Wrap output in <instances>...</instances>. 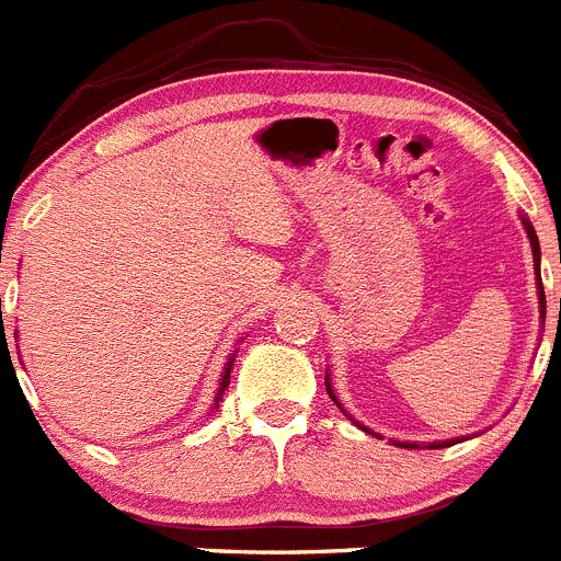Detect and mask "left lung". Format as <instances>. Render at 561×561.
Instances as JSON below:
<instances>
[{
  "label": "left lung",
  "instance_id": "obj_1",
  "mask_svg": "<svg viewBox=\"0 0 561 561\" xmlns=\"http://www.w3.org/2000/svg\"><path fill=\"white\" fill-rule=\"evenodd\" d=\"M520 218V226H524V231H526V237H529V245H531V259H535V280H537V302H540V319L546 321V291H542V278H540V240H537V234H535V226H531V220L526 218V215H518ZM559 313H561V299H559ZM324 385H327V392H330V398L332 401L337 403V409H341L343 414H346V409L341 407V401H337V396H335V390H332V381H330V374L324 376ZM348 420H354L352 414H346ZM354 425H357V428H363L365 434H374V431L370 428H365L363 423H357V420H354ZM374 436H379V434H374ZM469 436H456V439H445V442H428V450H442V447H450V445H458V442H467ZM392 445L396 447H407V450H420V445L417 442H398V439H392Z\"/></svg>",
  "mask_w": 561,
  "mask_h": 561
}]
</instances>
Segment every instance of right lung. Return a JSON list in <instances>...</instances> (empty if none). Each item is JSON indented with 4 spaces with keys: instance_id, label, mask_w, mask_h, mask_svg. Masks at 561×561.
<instances>
[{
    "instance_id": "add662e5",
    "label": "right lung",
    "mask_w": 561,
    "mask_h": 561,
    "mask_svg": "<svg viewBox=\"0 0 561 561\" xmlns=\"http://www.w3.org/2000/svg\"><path fill=\"white\" fill-rule=\"evenodd\" d=\"M0 302H2V297H0ZM0 319H2V313H0ZM4 341H8V337H4ZM234 357H237V352L231 354L229 363H226V368H224V374H220L218 392H215V403H213V409H218V403L224 401V392H226V387H229V381H231V365H234Z\"/></svg>"
}]
</instances>
